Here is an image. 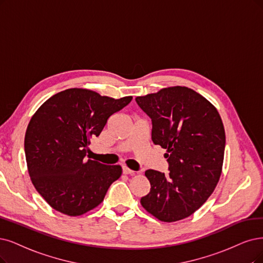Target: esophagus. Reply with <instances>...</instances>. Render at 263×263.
Returning a JSON list of instances; mask_svg holds the SVG:
<instances>
[{"label":"esophagus","instance_id":"obj_1","mask_svg":"<svg viewBox=\"0 0 263 263\" xmlns=\"http://www.w3.org/2000/svg\"><path fill=\"white\" fill-rule=\"evenodd\" d=\"M122 172H123V174H133L134 173L133 170L129 169L128 167H125V166L122 167Z\"/></svg>","mask_w":263,"mask_h":263}]
</instances>
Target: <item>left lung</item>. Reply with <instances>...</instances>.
Segmentation results:
<instances>
[{"instance_id":"obj_1","label":"left lung","mask_w":263,"mask_h":263,"mask_svg":"<svg viewBox=\"0 0 263 263\" xmlns=\"http://www.w3.org/2000/svg\"><path fill=\"white\" fill-rule=\"evenodd\" d=\"M152 119V140L167 151L169 174L146 170L151 191L141 205L162 222L185 219L199 209L221 177L226 131L207 99L186 86H169L138 96Z\"/></svg>"}]
</instances>
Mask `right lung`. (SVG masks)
Masks as SVG:
<instances>
[{
	"label": "right lung",
	"instance_id": "add662e5",
	"mask_svg": "<svg viewBox=\"0 0 263 263\" xmlns=\"http://www.w3.org/2000/svg\"><path fill=\"white\" fill-rule=\"evenodd\" d=\"M131 101L132 96L116 100L73 87L53 95L34 112L25 135L27 168L53 209L78 217L102 203L122 168L86 160L87 146L109 117Z\"/></svg>",
	"mask_w": 263,
	"mask_h": 263
}]
</instances>
